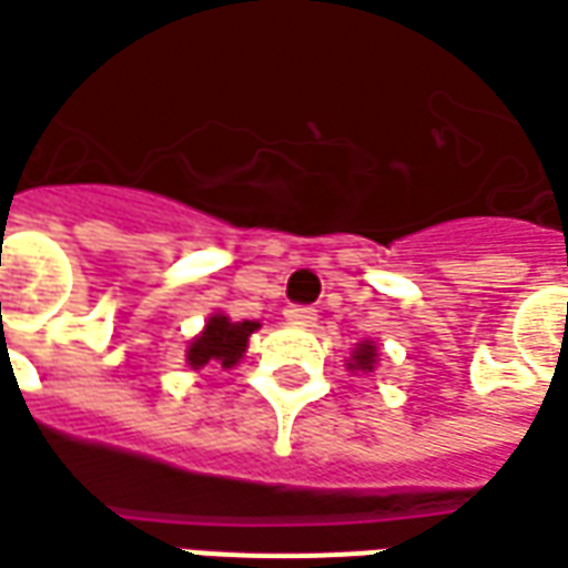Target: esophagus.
Returning a JSON list of instances; mask_svg holds the SVG:
<instances>
[{
	"instance_id": "1",
	"label": "esophagus",
	"mask_w": 568,
	"mask_h": 568,
	"mask_svg": "<svg viewBox=\"0 0 568 568\" xmlns=\"http://www.w3.org/2000/svg\"><path fill=\"white\" fill-rule=\"evenodd\" d=\"M285 320L295 323V326H314L316 311L307 307V304H292V307H285Z\"/></svg>"
}]
</instances>
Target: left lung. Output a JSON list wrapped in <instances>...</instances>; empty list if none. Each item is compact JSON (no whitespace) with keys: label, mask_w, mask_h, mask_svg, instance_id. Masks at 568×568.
<instances>
[{"label":"left lung","mask_w":568,"mask_h":568,"mask_svg":"<svg viewBox=\"0 0 568 568\" xmlns=\"http://www.w3.org/2000/svg\"><path fill=\"white\" fill-rule=\"evenodd\" d=\"M373 364H376V348H373L369 342H364L361 348L354 351V364H351V369H373Z\"/></svg>","instance_id":"obj_1"}]
</instances>
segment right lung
Wrapping results in <instances>:
<instances>
[{
  "label": "right lung",
  "instance_id": "1",
  "mask_svg": "<svg viewBox=\"0 0 568 568\" xmlns=\"http://www.w3.org/2000/svg\"><path fill=\"white\" fill-rule=\"evenodd\" d=\"M257 329V323L245 320V323H230V316L214 314L207 320L204 333L189 345V366L202 369L207 364L233 366L239 357L248 348V335Z\"/></svg>",
  "mask_w": 568,
  "mask_h": 568
}]
</instances>
